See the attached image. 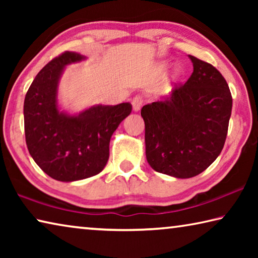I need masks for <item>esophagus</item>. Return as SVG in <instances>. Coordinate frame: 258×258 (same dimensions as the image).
Here are the masks:
<instances>
[{
    "instance_id": "34e87169",
    "label": "esophagus",
    "mask_w": 258,
    "mask_h": 258,
    "mask_svg": "<svg viewBox=\"0 0 258 258\" xmlns=\"http://www.w3.org/2000/svg\"><path fill=\"white\" fill-rule=\"evenodd\" d=\"M143 103L142 98L140 95H135V97L132 99V106H133V110L134 111H139L140 108H141Z\"/></svg>"
}]
</instances>
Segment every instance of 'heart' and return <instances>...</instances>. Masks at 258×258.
<instances>
[{
  "label": "heart",
  "mask_w": 258,
  "mask_h": 258,
  "mask_svg": "<svg viewBox=\"0 0 258 258\" xmlns=\"http://www.w3.org/2000/svg\"><path fill=\"white\" fill-rule=\"evenodd\" d=\"M166 68H167V66H166V64H161V66H160V71L164 72V71H166Z\"/></svg>",
  "instance_id": "1"
}]
</instances>
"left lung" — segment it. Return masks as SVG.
I'll return each mask as SVG.
<instances>
[{
    "mask_svg": "<svg viewBox=\"0 0 258 258\" xmlns=\"http://www.w3.org/2000/svg\"><path fill=\"white\" fill-rule=\"evenodd\" d=\"M194 64L185 84L141 109L147 160L156 172L189 178L204 172L223 149L232 110L228 83L211 63Z\"/></svg>",
    "mask_w": 258,
    "mask_h": 258,
    "instance_id": "1",
    "label": "left lung"
}]
</instances>
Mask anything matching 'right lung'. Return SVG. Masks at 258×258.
<instances>
[{
	"mask_svg": "<svg viewBox=\"0 0 258 258\" xmlns=\"http://www.w3.org/2000/svg\"><path fill=\"white\" fill-rule=\"evenodd\" d=\"M84 56L63 52L37 74L24 103L25 137L30 156L56 181L72 182L97 175L109 158V142L132 104L93 106L76 116L59 111L56 89L63 68Z\"/></svg>",
	"mask_w": 258,
	"mask_h": 258,
	"instance_id": "add662e5",
	"label": "right lung"
}]
</instances>
